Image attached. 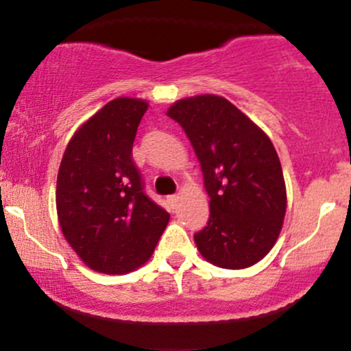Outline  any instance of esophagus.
I'll list each match as a JSON object with an SVG mask.
<instances>
[{"label": "esophagus", "instance_id": "34e87169", "mask_svg": "<svg viewBox=\"0 0 351 351\" xmlns=\"http://www.w3.org/2000/svg\"><path fill=\"white\" fill-rule=\"evenodd\" d=\"M168 203L171 204V208H175V204L178 203V195H171V196H168Z\"/></svg>", "mask_w": 351, "mask_h": 351}]
</instances>
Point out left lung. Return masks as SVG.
<instances>
[{"label":"left lung","instance_id":"8db88e82","mask_svg":"<svg viewBox=\"0 0 351 351\" xmlns=\"http://www.w3.org/2000/svg\"><path fill=\"white\" fill-rule=\"evenodd\" d=\"M198 156L209 196L201 256L223 269L251 267L272 249L287 208L284 175L269 136L229 100L183 99L168 108Z\"/></svg>","mask_w":351,"mask_h":351}]
</instances>
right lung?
Instances as JSON below:
<instances>
[{"mask_svg": "<svg viewBox=\"0 0 351 351\" xmlns=\"http://www.w3.org/2000/svg\"><path fill=\"white\" fill-rule=\"evenodd\" d=\"M148 104L120 97L75 132L59 167L56 206L67 243L94 271L127 274L147 263L168 215L145 193L132 158Z\"/></svg>", "mask_w": 351, "mask_h": 351, "instance_id": "obj_1", "label": "right lung"}]
</instances>
